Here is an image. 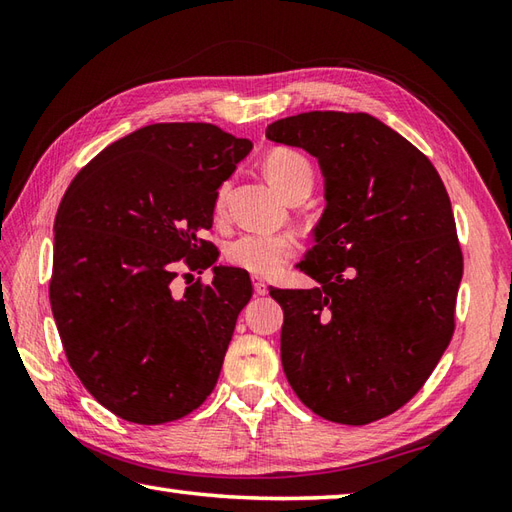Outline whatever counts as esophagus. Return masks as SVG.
Segmentation results:
<instances>
[{
    "label": "esophagus",
    "instance_id": "obj_1",
    "mask_svg": "<svg viewBox=\"0 0 512 512\" xmlns=\"http://www.w3.org/2000/svg\"><path fill=\"white\" fill-rule=\"evenodd\" d=\"M253 288H255L257 295H266V292H268V284L262 277H253Z\"/></svg>",
    "mask_w": 512,
    "mask_h": 512
}]
</instances>
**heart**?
Segmentation results:
<instances>
[{
	"label": "heart",
	"instance_id": "heart-1",
	"mask_svg": "<svg viewBox=\"0 0 512 512\" xmlns=\"http://www.w3.org/2000/svg\"><path fill=\"white\" fill-rule=\"evenodd\" d=\"M264 173L268 182L288 198L292 191L310 189L314 180V171L310 160L299 154L297 149L277 147L270 151L264 160ZM226 189L217 195V209H222ZM297 242L288 235H242L228 246V262L248 270L253 275H275L279 273L288 259L295 255Z\"/></svg>",
	"mask_w": 512,
	"mask_h": 512
}]
</instances>
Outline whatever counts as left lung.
I'll list each match as a JSON object with an SVG mask.
<instances>
[{"label":"left lung","mask_w":512,"mask_h":512,"mask_svg":"<svg viewBox=\"0 0 512 512\" xmlns=\"http://www.w3.org/2000/svg\"><path fill=\"white\" fill-rule=\"evenodd\" d=\"M319 160L325 209L297 266L308 290L270 288L281 365L303 405L367 424L418 394L453 336L462 250L429 158L369 114L306 112L268 125Z\"/></svg>","instance_id":"obj_1"}]
</instances>
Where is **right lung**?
Returning a JSON list of instances; mask_svg holds the SVG:
<instances>
[{
	"label": "right lung",
	"instance_id": "right-lung-1",
	"mask_svg": "<svg viewBox=\"0 0 512 512\" xmlns=\"http://www.w3.org/2000/svg\"><path fill=\"white\" fill-rule=\"evenodd\" d=\"M250 149L209 123L147 125L107 145L63 195L50 306L74 374L118 418L178 420L217 383L253 284L242 268L215 266L200 233ZM180 261L211 265L214 281L176 296Z\"/></svg>",
	"mask_w": 512,
	"mask_h": 512
}]
</instances>
